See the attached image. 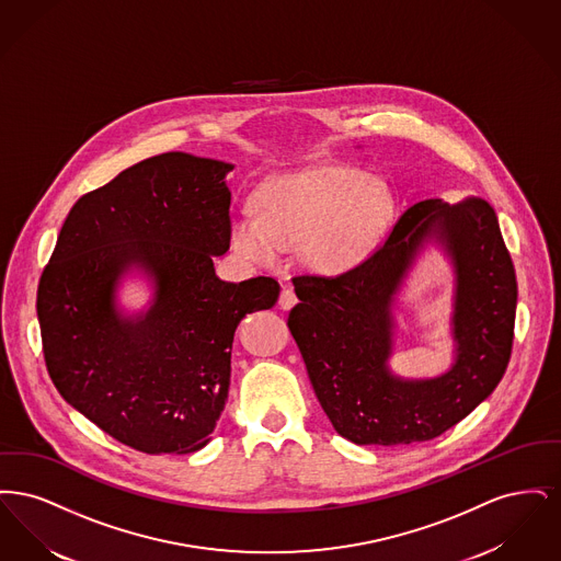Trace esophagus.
Returning a JSON list of instances; mask_svg holds the SVG:
<instances>
[{
    "label": "esophagus",
    "instance_id": "34e87169",
    "mask_svg": "<svg viewBox=\"0 0 561 561\" xmlns=\"http://www.w3.org/2000/svg\"><path fill=\"white\" fill-rule=\"evenodd\" d=\"M294 305H296V294L293 293V288H284L279 294V307L284 311H288V309H293Z\"/></svg>",
    "mask_w": 561,
    "mask_h": 561
}]
</instances>
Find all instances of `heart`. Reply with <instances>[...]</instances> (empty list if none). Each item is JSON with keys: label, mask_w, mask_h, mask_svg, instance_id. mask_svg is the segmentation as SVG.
<instances>
[{"label": "heart", "mask_w": 561, "mask_h": 561, "mask_svg": "<svg viewBox=\"0 0 561 561\" xmlns=\"http://www.w3.org/2000/svg\"><path fill=\"white\" fill-rule=\"evenodd\" d=\"M259 214L231 220V240L261 263L296 245L305 267L341 275L373 256L398 210L396 193L380 179L348 165H316L268 179L256 193Z\"/></svg>", "instance_id": "obj_1"}]
</instances>
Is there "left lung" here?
Returning <instances> with one entry per match:
<instances>
[{"mask_svg": "<svg viewBox=\"0 0 561 561\" xmlns=\"http://www.w3.org/2000/svg\"><path fill=\"white\" fill-rule=\"evenodd\" d=\"M454 261L455 364L433 379L390 373V307L425 240ZM288 328L339 435L357 446L427 442L460 423L507 370L517 307L515 268L496 213L480 197L425 199L401 214L389 240L334 277H293Z\"/></svg>", "mask_w": 561, "mask_h": 561, "instance_id": "left-lung-1", "label": "left lung"}]
</instances>
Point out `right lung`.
Instances as JSON below:
<instances>
[{
	"label": "right lung",
	"instance_id": "obj_1",
	"mask_svg": "<svg viewBox=\"0 0 561 561\" xmlns=\"http://www.w3.org/2000/svg\"><path fill=\"white\" fill-rule=\"evenodd\" d=\"M231 170L181 151L134 163L76 202L39 279L54 387L138 453L191 454L210 442L236 328L279 296L273 277H216L213 259L231 241ZM130 270L157 293L147 312L124 317L114 293Z\"/></svg>",
	"mask_w": 561,
	"mask_h": 561
}]
</instances>
